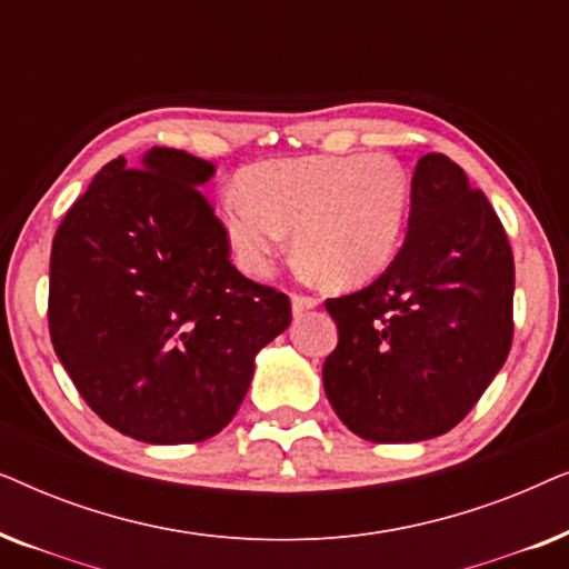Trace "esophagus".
I'll return each mask as SVG.
<instances>
[{
  "label": "esophagus",
  "mask_w": 569,
  "mask_h": 569,
  "mask_svg": "<svg viewBox=\"0 0 569 569\" xmlns=\"http://www.w3.org/2000/svg\"><path fill=\"white\" fill-rule=\"evenodd\" d=\"M316 306H318V300L310 298V295H298V292L292 295V313L295 316L306 313V310H313Z\"/></svg>",
  "instance_id": "esophagus-1"
}]
</instances>
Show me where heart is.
Listing matches in <instances>:
<instances>
[{
	"label": "heart",
	"mask_w": 569,
	"mask_h": 569,
	"mask_svg": "<svg viewBox=\"0 0 569 569\" xmlns=\"http://www.w3.org/2000/svg\"><path fill=\"white\" fill-rule=\"evenodd\" d=\"M409 181L383 154L261 162L243 170L220 220L238 263L267 274L292 228V251L333 287L376 279L399 253Z\"/></svg>",
	"instance_id": "b5f03b06"
}]
</instances>
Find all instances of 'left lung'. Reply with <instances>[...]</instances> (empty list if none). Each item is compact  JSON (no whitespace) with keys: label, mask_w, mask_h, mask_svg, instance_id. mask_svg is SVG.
<instances>
[{"label":"left lung","mask_w":569,"mask_h":569,"mask_svg":"<svg viewBox=\"0 0 569 569\" xmlns=\"http://www.w3.org/2000/svg\"><path fill=\"white\" fill-rule=\"evenodd\" d=\"M516 263L500 217L446 154L419 158L407 238L376 282L326 300L323 388L370 442L453 430L508 360Z\"/></svg>","instance_id":"left-lung-1"}]
</instances>
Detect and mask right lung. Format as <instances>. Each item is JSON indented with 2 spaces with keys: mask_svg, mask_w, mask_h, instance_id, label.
Segmentation results:
<instances>
[{
  "mask_svg": "<svg viewBox=\"0 0 569 569\" xmlns=\"http://www.w3.org/2000/svg\"><path fill=\"white\" fill-rule=\"evenodd\" d=\"M212 162L152 147L116 158L51 246L49 331L88 407L129 438L178 446L236 417L253 360L292 321L290 298L230 261L201 193Z\"/></svg>",
  "mask_w": 569,
  "mask_h": 569,
  "instance_id": "1",
  "label": "right lung"
}]
</instances>
